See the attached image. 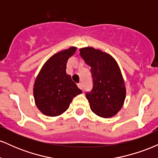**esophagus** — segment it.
<instances>
[{"mask_svg": "<svg viewBox=\"0 0 158 158\" xmlns=\"http://www.w3.org/2000/svg\"><path fill=\"white\" fill-rule=\"evenodd\" d=\"M77 85H78V87H79V88H80V89H82L83 88V85L81 82H79Z\"/></svg>", "mask_w": 158, "mask_h": 158, "instance_id": "1", "label": "esophagus"}]
</instances>
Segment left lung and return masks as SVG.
Returning <instances> with one entry per match:
<instances>
[{"label":"left lung","instance_id":"8db88e82","mask_svg":"<svg viewBox=\"0 0 158 158\" xmlns=\"http://www.w3.org/2000/svg\"><path fill=\"white\" fill-rule=\"evenodd\" d=\"M80 55L90 66L94 87L86 94L90 109L103 118L117 114L124 104L126 89L120 68L112 56L92 47L80 48Z\"/></svg>","mask_w":158,"mask_h":158}]
</instances>
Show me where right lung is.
I'll return each mask as SVG.
<instances>
[{
  "label": "right lung",
  "mask_w": 158,
  "mask_h": 158,
  "mask_svg": "<svg viewBox=\"0 0 158 158\" xmlns=\"http://www.w3.org/2000/svg\"><path fill=\"white\" fill-rule=\"evenodd\" d=\"M76 50V47H70L52 55L35 78L34 99L38 109L44 115H61L68 110L73 97L81 94L71 77L66 73L67 61Z\"/></svg>",
  "instance_id": "obj_1"
}]
</instances>
